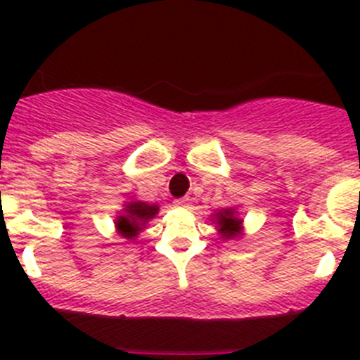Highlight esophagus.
<instances>
[{
    "mask_svg": "<svg viewBox=\"0 0 360 360\" xmlns=\"http://www.w3.org/2000/svg\"><path fill=\"white\" fill-rule=\"evenodd\" d=\"M189 205V198H180V200H174V207L178 209H186Z\"/></svg>",
    "mask_w": 360,
    "mask_h": 360,
    "instance_id": "esophagus-1",
    "label": "esophagus"
}]
</instances>
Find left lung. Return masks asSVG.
<instances>
[{"instance_id": "1", "label": "left lung", "mask_w": 360, "mask_h": 360, "mask_svg": "<svg viewBox=\"0 0 360 360\" xmlns=\"http://www.w3.org/2000/svg\"><path fill=\"white\" fill-rule=\"evenodd\" d=\"M211 221L216 225V231L221 240L231 241L243 236V218L236 211V207L219 209L211 216Z\"/></svg>"}]
</instances>
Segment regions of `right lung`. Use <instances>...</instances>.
I'll use <instances>...</instances> for the list:
<instances>
[{
  "label": "right lung",
  "mask_w": 360,
  "mask_h": 360,
  "mask_svg": "<svg viewBox=\"0 0 360 360\" xmlns=\"http://www.w3.org/2000/svg\"><path fill=\"white\" fill-rule=\"evenodd\" d=\"M158 211H160V207L157 203L149 205L142 200L129 198L128 202H124L119 216L115 218L117 234H120L124 240L135 241V238H139V234L144 231L149 219L155 218Z\"/></svg>",
  "instance_id": "right-lung-1"
}]
</instances>
